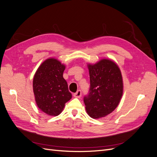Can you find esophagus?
<instances>
[{"label":"esophagus","mask_w":157,"mask_h":157,"mask_svg":"<svg viewBox=\"0 0 157 157\" xmlns=\"http://www.w3.org/2000/svg\"><path fill=\"white\" fill-rule=\"evenodd\" d=\"M81 95H82V92H81V90H78L77 92L74 94L73 96H74V97H75V98H79L81 97Z\"/></svg>","instance_id":"1"}]
</instances>
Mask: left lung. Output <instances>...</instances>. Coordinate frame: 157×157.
Wrapping results in <instances>:
<instances>
[{
  "label": "left lung",
  "mask_w": 157,
  "mask_h": 157,
  "mask_svg": "<svg viewBox=\"0 0 157 157\" xmlns=\"http://www.w3.org/2000/svg\"><path fill=\"white\" fill-rule=\"evenodd\" d=\"M88 67L90 87L84 97L86 112L92 118L105 117L117 108L122 96L121 70L114 61L107 59L88 64Z\"/></svg>",
  "instance_id": "obj_1"
}]
</instances>
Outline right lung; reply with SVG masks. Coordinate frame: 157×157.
I'll use <instances>...</instances> for the list:
<instances>
[{
    "mask_svg": "<svg viewBox=\"0 0 157 157\" xmlns=\"http://www.w3.org/2000/svg\"><path fill=\"white\" fill-rule=\"evenodd\" d=\"M65 66L54 58L45 60L36 70L33 81L36 105L50 116H58L72 98L63 77Z\"/></svg>",
    "mask_w": 157,
    "mask_h": 157,
    "instance_id": "add662e5",
    "label": "right lung"
}]
</instances>
